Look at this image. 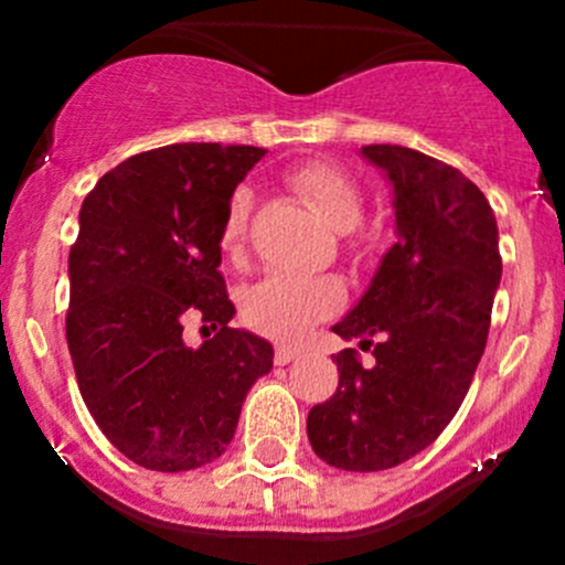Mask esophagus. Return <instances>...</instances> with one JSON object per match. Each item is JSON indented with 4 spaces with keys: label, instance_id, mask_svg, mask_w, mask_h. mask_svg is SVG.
<instances>
[{
    "label": "esophagus",
    "instance_id": "esophagus-1",
    "mask_svg": "<svg viewBox=\"0 0 565 565\" xmlns=\"http://www.w3.org/2000/svg\"><path fill=\"white\" fill-rule=\"evenodd\" d=\"M298 355H300V350H295V347L278 344L276 352H273V361H276V366H287V363H292Z\"/></svg>",
    "mask_w": 565,
    "mask_h": 565
}]
</instances>
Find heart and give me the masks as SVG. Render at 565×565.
I'll list each match as a JSON object with an SVG mask.
<instances>
[{
	"label": "heart",
	"instance_id": "b5f03b06",
	"mask_svg": "<svg viewBox=\"0 0 565 565\" xmlns=\"http://www.w3.org/2000/svg\"><path fill=\"white\" fill-rule=\"evenodd\" d=\"M295 191L322 215L335 232H350L363 218V196L358 182L339 167L311 161L289 172ZM254 213V193L237 188L226 204L221 224V250L230 262H243L248 246V226ZM344 284L335 276H287L270 273L250 284L243 295V319L250 330L278 341H295L322 319L333 317L344 306Z\"/></svg>",
	"mask_w": 565,
	"mask_h": 565
}]
</instances>
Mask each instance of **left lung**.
<instances>
[{"label":"left lung","instance_id":"1","mask_svg":"<svg viewBox=\"0 0 565 565\" xmlns=\"http://www.w3.org/2000/svg\"><path fill=\"white\" fill-rule=\"evenodd\" d=\"M363 156L388 174L398 241L333 333L339 388L306 420L315 454L341 470H388L440 437L465 402L492 322L503 259L487 196L459 169L398 145Z\"/></svg>","mask_w":565,"mask_h":565}]
</instances>
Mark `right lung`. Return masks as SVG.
Segmentation results:
<instances>
[{
    "mask_svg": "<svg viewBox=\"0 0 565 565\" xmlns=\"http://www.w3.org/2000/svg\"><path fill=\"white\" fill-rule=\"evenodd\" d=\"M262 147L169 145L114 167L87 193L71 248L67 350L95 424L119 454L158 472L226 451L243 398L273 347L235 317L221 224ZM193 318L220 333L193 351Z\"/></svg>",
    "mask_w": 565,
    "mask_h": 565,
    "instance_id": "add662e5",
    "label": "right lung"
}]
</instances>
